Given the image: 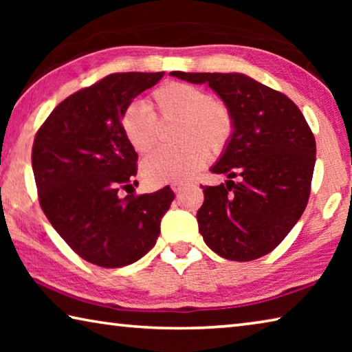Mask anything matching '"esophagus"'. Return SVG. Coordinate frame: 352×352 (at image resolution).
I'll list each match as a JSON object with an SVG mask.
<instances>
[{"mask_svg": "<svg viewBox=\"0 0 352 352\" xmlns=\"http://www.w3.org/2000/svg\"><path fill=\"white\" fill-rule=\"evenodd\" d=\"M186 184H188V183L178 182V183H172L170 188H172V190H174V192H180V190L184 189V186H186Z\"/></svg>", "mask_w": 352, "mask_h": 352, "instance_id": "1", "label": "esophagus"}]
</instances>
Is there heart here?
<instances>
[{
  "instance_id": "1",
  "label": "heart",
  "mask_w": 352,
  "mask_h": 352,
  "mask_svg": "<svg viewBox=\"0 0 352 352\" xmlns=\"http://www.w3.org/2000/svg\"><path fill=\"white\" fill-rule=\"evenodd\" d=\"M178 121L174 148H162L147 157L141 174L148 184L178 183L222 155L234 135V116L228 104L204 88L183 82H168L142 104H130L121 115L124 138L136 153H148L157 146L158 122Z\"/></svg>"
}]
</instances>
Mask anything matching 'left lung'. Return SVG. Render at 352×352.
I'll list each match as a JSON object with an SVG mask.
<instances>
[{"label": "left lung", "instance_id": "8db88e82", "mask_svg": "<svg viewBox=\"0 0 352 352\" xmlns=\"http://www.w3.org/2000/svg\"><path fill=\"white\" fill-rule=\"evenodd\" d=\"M170 74L208 83L234 116L233 138L211 168L228 180L201 186L205 200L197 222L206 245L239 262L273 252L300 220L311 195L317 146L301 110L285 94L245 74Z\"/></svg>", "mask_w": 352, "mask_h": 352}]
</instances>
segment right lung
Returning a JSON list of instances; mask_svg holds the SVG:
<instances>
[{"instance_id":"add662e5","label":"right lung","mask_w":352,"mask_h":352,"mask_svg":"<svg viewBox=\"0 0 352 352\" xmlns=\"http://www.w3.org/2000/svg\"><path fill=\"white\" fill-rule=\"evenodd\" d=\"M164 73H115L62 100L35 135L32 170L45 216L82 259L118 269L141 259L174 200L169 186L130 192L136 153L121 130L124 109ZM126 190V198L118 190Z\"/></svg>"}]
</instances>
